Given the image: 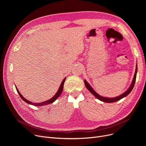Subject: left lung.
Returning a JSON list of instances; mask_svg holds the SVG:
<instances>
[{"mask_svg":"<svg viewBox=\"0 0 146 146\" xmlns=\"http://www.w3.org/2000/svg\"><path fill=\"white\" fill-rule=\"evenodd\" d=\"M137 64H136V68H135V73H134V78L132 80L131 84L130 86L129 87V88L124 93H123L122 94H121L119 96H118L117 97H115V98H108V97H104L102 96L101 95H99L98 94H97L96 92L95 91V90L92 88V86L89 85V83L85 79L84 80V82H85V86L86 87V88L89 90V91L90 92L94 95L97 99H98L99 100H100L101 101L104 102H107V103H112V102H117L120 99H122L123 98H125V96H127L130 92H131V90H133L134 86V84L135 82V80H136V76H137Z\"/></svg>","mask_w":146,"mask_h":146,"instance_id":"left-lung-1","label":"left lung"}]
</instances>
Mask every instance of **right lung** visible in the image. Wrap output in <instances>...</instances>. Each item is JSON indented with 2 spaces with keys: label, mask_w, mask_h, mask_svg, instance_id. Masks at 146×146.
Instances as JSON below:
<instances>
[{
  "label": "right lung",
  "mask_w": 146,
  "mask_h": 146,
  "mask_svg": "<svg viewBox=\"0 0 146 146\" xmlns=\"http://www.w3.org/2000/svg\"><path fill=\"white\" fill-rule=\"evenodd\" d=\"M66 78H65L63 79V80L62 81V82L61 83V85H60V87H59V88H58V90H57V93L55 94L54 96L52 98H51V99H50L49 100H47V101L42 102H41V103H33V102H31V101H28L27 99H25L24 96H23L21 94V93L19 92V91L18 89H17V88L16 86H15V88H16V89H17V92H18V94L19 95L20 97L21 98V99H22L23 101H25L26 103H27V104H29V105H32L36 106H44V105H48V104H50L54 102V101L56 100V99L61 95V93H62V92H63V86H64V82H65V80H66Z\"/></svg>",
  "instance_id": "obj_1"
}]
</instances>
